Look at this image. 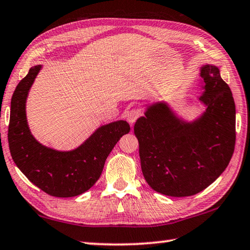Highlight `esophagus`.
I'll return each instance as SVG.
<instances>
[{"label":"esophagus","instance_id":"esophagus-1","mask_svg":"<svg viewBox=\"0 0 250 250\" xmlns=\"http://www.w3.org/2000/svg\"><path fill=\"white\" fill-rule=\"evenodd\" d=\"M141 116V110L139 109H131L128 112V116H126V120L129 121L130 125H133L134 122L138 120L139 117Z\"/></svg>","mask_w":250,"mask_h":250}]
</instances>
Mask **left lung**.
<instances>
[{
	"label": "left lung",
	"mask_w": 250,
	"mask_h": 250,
	"mask_svg": "<svg viewBox=\"0 0 250 250\" xmlns=\"http://www.w3.org/2000/svg\"><path fill=\"white\" fill-rule=\"evenodd\" d=\"M205 110L185 120L167 102L146 108L134 125L141 168L156 192L185 197L202 192L223 172L235 146V104L217 66L200 67Z\"/></svg>",
	"instance_id": "obj_1"
}]
</instances>
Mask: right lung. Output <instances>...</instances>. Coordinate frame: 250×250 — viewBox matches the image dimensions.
Instances as JSON below:
<instances>
[{"label": "right lung", "instance_id": "add662e5", "mask_svg": "<svg viewBox=\"0 0 250 250\" xmlns=\"http://www.w3.org/2000/svg\"><path fill=\"white\" fill-rule=\"evenodd\" d=\"M42 69L37 65L18 83L11 102L8 146L12 158L28 180L55 197H73L90 189L101 177L105 161L122 135L130 132L125 120L101 125L81 145L57 150L41 144L29 129L26 103L34 79Z\"/></svg>", "mask_w": 250, "mask_h": 250}]
</instances>
